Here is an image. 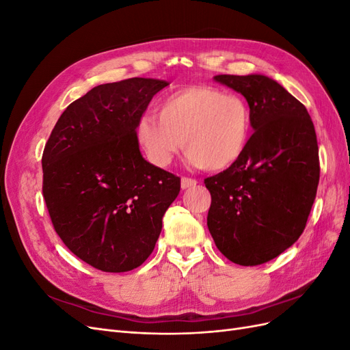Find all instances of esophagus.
<instances>
[{"mask_svg":"<svg viewBox=\"0 0 350 350\" xmlns=\"http://www.w3.org/2000/svg\"><path fill=\"white\" fill-rule=\"evenodd\" d=\"M198 183L196 181V179H193V178H181V188L183 189H188V188H193V187H196Z\"/></svg>","mask_w":350,"mask_h":350,"instance_id":"34e87169","label":"esophagus"}]
</instances>
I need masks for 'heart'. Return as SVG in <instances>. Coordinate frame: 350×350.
<instances>
[{
  "label": "heart",
  "instance_id": "heart-1",
  "mask_svg": "<svg viewBox=\"0 0 350 350\" xmlns=\"http://www.w3.org/2000/svg\"><path fill=\"white\" fill-rule=\"evenodd\" d=\"M251 131L252 115L245 99L200 84L166 94L157 105V116L142 115L134 133L154 166H169L184 147L189 163L219 172L245 153Z\"/></svg>",
  "mask_w": 350,
  "mask_h": 350
}]
</instances>
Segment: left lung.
<instances>
[{
	"label": "left lung",
	"instance_id": "obj_1",
	"mask_svg": "<svg viewBox=\"0 0 350 350\" xmlns=\"http://www.w3.org/2000/svg\"><path fill=\"white\" fill-rule=\"evenodd\" d=\"M252 115L245 153L204 179L211 196L207 226L216 247L239 266H258L292 247L305 229L320 181L311 116L282 84L264 74H219Z\"/></svg>",
	"mask_w": 350,
	"mask_h": 350
}]
</instances>
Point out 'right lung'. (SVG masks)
<instances>
[{
    "label": "right lung",
    "mask_w": 350,
    "mask_h": 350,
    "mask_svg": "<svg viewBox=\"0 0 350 350\" xmlns=\"http://www.w3.org/2000/svg\"><path fill=\"white\" fill-rule=\"evenodd\" d=\"M166 80L99 84L70 103L42 156L44 198L58 237L92 267L130 271L154 250L181 179L143 157L135 124Z\"/></svg>",
    "instance_id": "1"
}]
</instances>
